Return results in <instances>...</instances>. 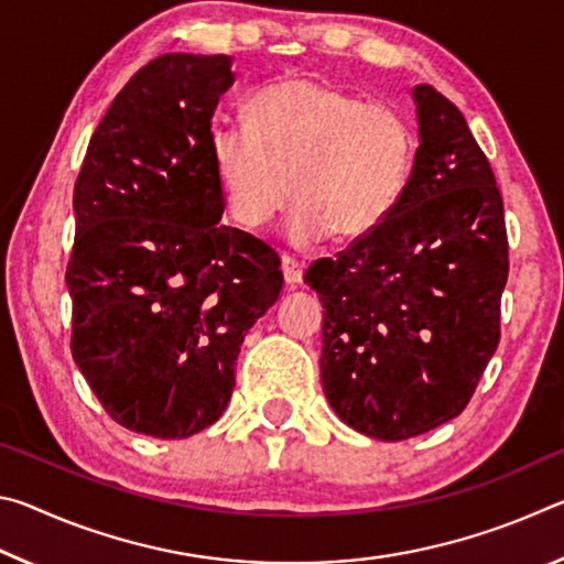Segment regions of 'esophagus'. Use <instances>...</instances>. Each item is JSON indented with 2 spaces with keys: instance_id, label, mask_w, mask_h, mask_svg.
Wrapping results in <instances>:
<instances>
[{
  "instance_id": "obj_1",
  "label": "esophagus",
  "mask_w": 564,
  "mask_h": 564,
  "mask_svg": "<svg viewBox=\"0 0 564 564\" xmlns=\"http://www.w3.org/2000/svg\"><path fill=\"white\" fill-rule=\"evenodd\" d=\"M281 271H283V281L289 283L291 289L303 281V265L295 259H291V256H283L281 259Z\"/></svg>"
}]
</instances>
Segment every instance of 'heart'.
<instances>
[{
    "label": "heart",
    "mask_w": 564,
    "mask_h": 564,
    "mask_svg": "<svg viewBox=\"0 0 564 564\" xmlns=\"http://www.w3.org/2000/svg\"><path fill=\"white\" fill-rule=\"evenodd\" d=\"M248 123H218L208 137L228 214L261 228L291 196L295 243L333 234L358 241L383 226L405 194L415 159L408 119L330 82L285 79L248 101Z\"/></svg>",
    "instance_id": "obj_1"
}]
</instances>
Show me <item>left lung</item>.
Here are the masks:
<instances>
[{
  "label": "left lung",
  "instance_id": "1",
  "mask_svg": "<svg viewBox=\"0 0 564 564\" xmlns=\"http://www.w3.org/2000/svg\"><path fill=\"white\" fill-rule=\"evenodd\" d=\"M420 147L388 221L305 283L321 295V383L343 423L408 441L460 415L500 343L502 196L451 99L413 89Z\"/></svg>",
  "mask_w": 564,
  "mask_h": 564
}]
</instances>
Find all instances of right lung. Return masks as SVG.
Instances as JSON below:
<instances>
[{"label": "right lung", "instance_id": "1", "mask_svg": "<svg viewBox=\"0 0 564 564\" xmlns=\"http://www.w3.org/2000/svg\"><path fill=\"white\" fill-rule=\"evenodd\" d=\"M234 79L226 54L141 66L74 186L72 356L119 425L161 441L221 417L246 333L283 285L271 246L218 224L208 137Z\"/></svg>", "mask_w": 564, "mask_h": 564}]
</instances>
